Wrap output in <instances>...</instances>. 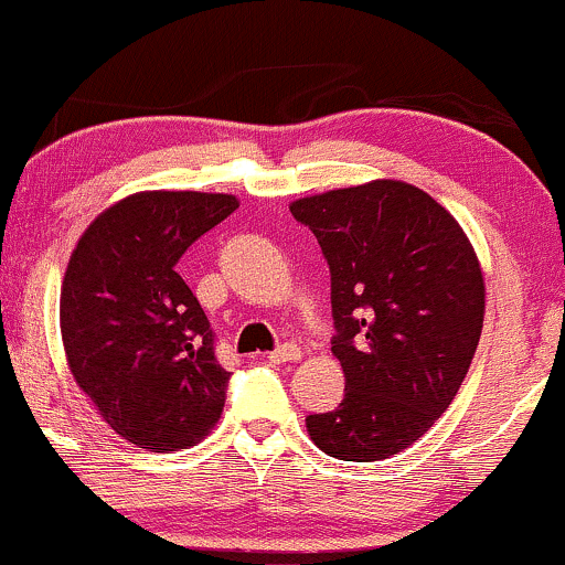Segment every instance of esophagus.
<instances>
[{
    "instance_id": "34e87169",
    "label": "esophagus",
    "mask_w": 565,
    "mask_h": 565,
    "mask_svg": "<svg viewBox=\"0 0 565 565\" xmlns=\"http://www.w3.org/2000/svg\"><path fill=\"white\" fill-rule=\"evenodd\" d=\"M300 355H302L300 348L291 345V342H284V345H278L268 359L270 364H289V361H300Z\"/></svg>"
}]
</instances>
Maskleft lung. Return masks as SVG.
<instances>
[{
    "instance_id": "1",
    "label": "left lung",
    "mask_w": 565,
    "mask_h": 565,
    "mask_svg": "<svg viewBox=\"0 0 565 565\" xmlns=\"http://www.w3.org/2000/svg\"><path fill=\"white\" fill-rule=\"evenodd\" d=\"M332 274V353L345 398L305 419L323 454L377 462L430 430L468 374L486 287L472 244L436 199L401 180L291 201Z\"/></svg>"
}]
</instances>
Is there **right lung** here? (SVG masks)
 Here are the masks:
<instances>
[{
  "label": "right lung",
  "mask_w": 565,
  "mask_h": 565,
  "mask_svg": "<svg viewBox=\"0 0 565 565\" xmlns=\"http://www.w3.org/2000/svg\"><path fill=\"white\" fill-rule=\"evenodd\" d=\"M233 210L228 193H132L89 223L68 260L61 334L71 374L140 449H185L223 414L231 372L178 263Z\"/></svg>",
  "instance_id": "1"
}]
</instances>
